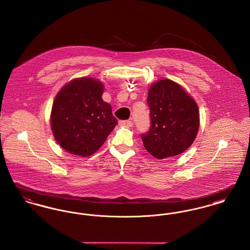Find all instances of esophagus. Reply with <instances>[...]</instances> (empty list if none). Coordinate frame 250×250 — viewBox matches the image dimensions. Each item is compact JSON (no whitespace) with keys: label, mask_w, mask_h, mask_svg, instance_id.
I'll use <instances>...</instances> for the list:
<instances>
[{"label":"esophagus","mask_w":250,"mask_h":250,"mask_svg":"<svg viewBox=\"0 0 250 250\" xmlns=\"http://www.w3.org/2000/svg\"><path fill=\"white\" fill-rule=\"evenodd\" d=\"M119 125H120L121 126L130 127V126H132L133 123L132 121H130V120H126V121H120V122H119Z\"/></svg>","instance_id":"1"}]
</instances>
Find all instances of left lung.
<instances>
[{"label":"left lung","mask_w":250,"mask_h":250,"mask_svg":"<svg viewBox=\"0 0 250 250\" xmlns=\"http://www.w3.org/2000/svg\"><path fill=\"white\" fill-rule=\"evenodd\" d=\"M147 104L151 125L142 140L152 156L171 158L191 146L199 128V111L180 85L170 79L154 83L148 90Z\"/></svg>","instance_id":"left-lung-1"}]
</instances>
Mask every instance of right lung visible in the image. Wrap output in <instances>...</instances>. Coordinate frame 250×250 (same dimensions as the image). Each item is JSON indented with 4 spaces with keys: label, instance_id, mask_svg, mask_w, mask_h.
<instances>
[{
    "label": "right lung",
    "instance_id": "1",
    "mask_svg": "<svg viewBox=\"0 0 250 250\" xmlns=\"http://www.w3.org/2000/svg\"><path fill=\"white\" fill-rule=\"evenodd\" d=\"M104 85L90 77L69 82L52 106L51 127L56 141L67 152L88 157L103 146L118 122L111 105L102 99Z\"/></svg>",
    "mask_w": 250,
    "mask_h": 250
}]
</instances>
